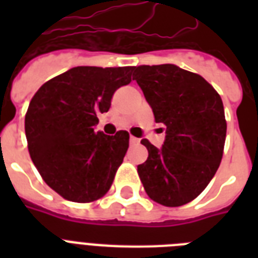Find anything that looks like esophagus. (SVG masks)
<instances>
[{
  "label": "esophagus",
  "mask_w": 258,
  "mask_h": 258,
  "mask_svg": "<svg viewBox=\"0 0 258 258\" xmlns=\"http://www.w3.org/2000/svg\"><path fill=\"white\" fill-rule=\"evenodd\" d=\"M130 145H133V146L139 145V139L135 137H130Z\"/></svg>",
  "instance_id": "34e87169"
}]
</instances>
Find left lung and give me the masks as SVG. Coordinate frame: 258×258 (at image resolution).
Returning <instances> with one entry per match:
<instances>
[{"label": "left lung", "mask_w": 258, "mask_h": 258, "mask_svg": "<svg viewBox=\"0 0 258 258\" xmlns=\"http://www.w3.org/2000/svg\"><path fill=\"white\" fill-rule=\"evenodd\" d=\"M135 80L145 93L166 139L138 166L147 196L163 206L191 202L220 167L226 138L222 99L202 76L172 64L135 67Z\"/></svg>", "instance_id": "8db88e82"}]
</instances>
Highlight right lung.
Returning a JSON list of instances; mask_svg holds the SVG:
<instances>
[{
  "label": "right lung",
  "mask_w": 258,
  "mask_h": 258,
  "mask_svg": "<svg viewBox=\"0 0 258 258\" xmlns=\"http://www.w3.org/2000/svg\"><path fill=\"white\" fill-rule=\"evenodd\" d=\"M134 67H76L44 83L25 115L28 150L40 175L58 196L87 204L111 187L128 149L127 131L95 133Z\"/></svg>",
  "instance_id": "right-lung-1"
}]
</instances>
